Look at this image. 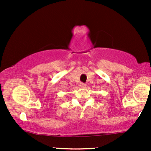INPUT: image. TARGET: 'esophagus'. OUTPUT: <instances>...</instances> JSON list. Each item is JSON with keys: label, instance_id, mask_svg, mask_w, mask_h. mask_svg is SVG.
Returning a JSON list of instances; mask_svg holds the SVG:
<instances>
[{"label": "esophagus", "instance_id": "1", "mask_svg": "<svg viewBox=\"0 0 151 151\" xmlns=\"http://www.w3.org/2000/svg\"><path fill=\"white\" fill-rule=\"evenodd\" d=\"M79 86H80L81 87H85V86H86V84H84V83H83V82H81L80 84H79Z\"/></svg>", "mask_w": 151, "mask_h": 151}]
</instances>
